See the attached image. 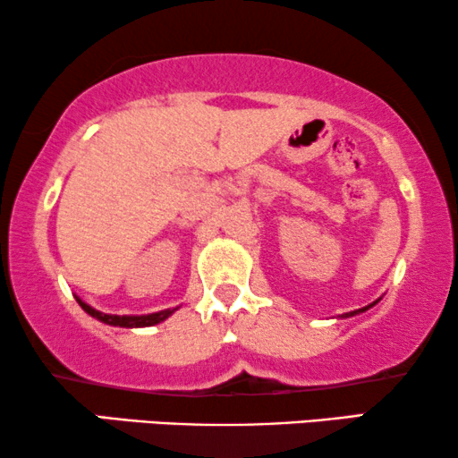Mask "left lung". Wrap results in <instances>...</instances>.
I'll return each instance as SVG.
<instances>
[{
	"label": "left lung",
	"instance_id": "1",
	"mask_svg": "<svg viewBox=\"0 0 458 458\" xmlns=\"http://www.w3.org/2000/svg\"><path fill=\"white\" fill-rule=\"evenodd\" d=\"M377 302H378V301H374V302H370V305H368V307H361V309H355V311H349V313H345V316H343V318H352V316H358V313H361V311H366V309H370V307H374V305H377Z\"/></svg>",
	"mask_w": 458,
	"mask_h": 458
}]
</instances>
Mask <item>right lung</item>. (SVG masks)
I'll return each instance as SVG.
<instances>
[{
	"mask_svg": "<svg viewBox=\"0 0 458 458\" xmlns=\"http://www.w3.org/2000/svg\"><path fill=\"white\" fill-rule=\"evenodd\" d=\"M75 299H77V302H80V307L88 313V316L97 318L98 322H103V324L120 326V328H145V326H156L159 322H164L165 318H170L172 313H174L178 309V307L176 309H164V311L147 313V316H111V313L97 311V309L81 301L80 296H75Z\"/></svg>",
	"mask_w": 458,
	"mask_h": 458,
	"instance_id": "right-lung-1",
	"label": "right lung"
}]
</instances>
